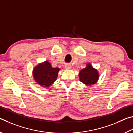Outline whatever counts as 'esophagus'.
Instances as JSON below:
<instances>
[{
	"label": "esophagus",
	"instance_id": "1",
	"mask_svg": "<svg viewBox=\"0 0 133 133\" xmlns=\"http://www.w3.org/2000/svg\"><path fill=\"white\" fill-rule=\"evenodd\" d=\"M65 68H66V69H71V66L70 64H67L65 65Z\"/></svg>",
	"mask_w": 133,
	"mask_h": 133
}]
</instances>
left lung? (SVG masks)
Returning <instances> with one entry per match:
<instances>
[{
    "label": "left lung",
    "instance_id": "obj_1",
    "mask_svg": "<svg viewBox=\"0 0 133 133\" xmlns=\"http://www.w3.org/2000/svg\"><path fill=\"white\" fill-rule=\"evenodd\" d=\"M80 81L86 85H91L97 82L99 78V73L97 70L88 63L85 68L82 69L78 74Z\"/></svg>",
    "mask_w": 133,
    "mask_h": 133
}]
</instances>
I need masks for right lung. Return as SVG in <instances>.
Listing matches in <instances>:
<instances>
[{"label": "right lung", "instance_id": "right-lung-1", "mask_svg": "<svg viewBox=\"0 0 133 133\" xmlns=\"http://www.w3.org/2000/svg\"><path fill=\"white\" fill-rule=\"evenodd\" d=\"M60 69L53 68L48 61L38 64L33 70V77L37 84L43 87L49 88L57 79Z\"/></svg>", "mask_w": 133, "mask_h": 133}]
</instances>
